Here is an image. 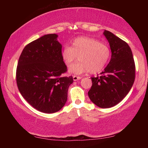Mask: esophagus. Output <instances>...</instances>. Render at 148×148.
Returning <instances> with one entry per match:
<instances>
[{
    "mask_svg": "<svg viewBox=\"0 0 148 148\" xmlns=\"http://www.w3.org/2000/svg\"><path fill=\"white\" fill-rule=\"evenodd\" d=\"M80 79H82V77H80V76H73V79H74V81H77V80Z\"/></svg>",
    "mask_w": 148,
    "mask_h": 148,
    "instance_id": "34e87169",
    "label": "esophagus"
}]
</instances>
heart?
Segmentation results:
<instances>
[{"label": "heart", "instance_id": "obj_1", "mask_svg": "<svg viewBox=\"0 0 148 148\" xmlns=\"http://www.w3.org/2000/svg\"><path fill=\"white\" fill-rule=\"evenodd\" d=\"M110 56L108 45L89 37H79L72 42L71 47H66L62 51L61 57L67 67L71 66L78 58L80 62L73 65L69 72L82 74L89 72L96 74L106 66Z\"/></svg>", "mask_w": 148, "mask_h": 148}]
</instances>
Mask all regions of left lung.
Wrapping results in <instances>:
<instances>
[{
    "label": "left lung",
    "mask_w": 148,
    "mask_h": 148,
    "mask_svg": "<svg viewBox=\"0 0 148 148\" xmlns=\"http://www.w3.org/2000/svg\"><path fill=\"white\" fill-rule=\"evenodd\" d=\"M104 34L109 42L112 57L101 75L92 77L88 92L97 106L108 108L121 102L131 90L135 79V63L128 44L108 31Z\"/></svg>",
    "instance_id": "left-lung-1"
}]
</instances>
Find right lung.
<instances>
[{
	"label": "right lung",
	"instance_id": "right-lung-1",
	"mask_svg": "<svg viewBox=\"0 0 148 148\" xmlns=\"http://www.w3.org/2000/svg\"><path fill=\"white\" fill-rule=\"evenodd\" d=\"M56 34H46L24 47L16 69L19 92L29 104L44 113L59 111L67 101L72 76H63L67 67Z\"/></svg>",
	"mask_w": 148,
	"mask_h": 148
}]
</instances>
